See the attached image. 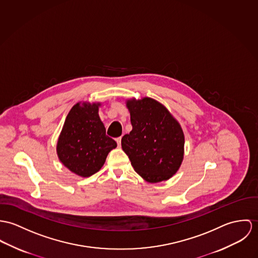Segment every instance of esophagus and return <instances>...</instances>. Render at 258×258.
<instances>
[{
	"instance_id": "esophagus-1",
	"label": "esophagus",
	"mask_w": 258,
	"mask_h": 258,
	"mask_svg": "<svg viewBox=\"0 0 258 258\" xmlns=\"http://www.w3.org/2000/svg\"><path fill=\"white\" fill-rule=\"evenodd\" d=\"M115 141H116V143H117V146H120V143H121V138L119 137V138H117Z\"/></svg>"
}]
</instances>
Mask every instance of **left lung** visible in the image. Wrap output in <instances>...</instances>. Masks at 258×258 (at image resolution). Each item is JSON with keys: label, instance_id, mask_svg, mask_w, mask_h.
Wrapping results in <instances>:
<instances>
[{"label": "left lung", "instance_id": "left-lung-1", "mask_svg": "<svg viewBox=\"0 0 258 258\" xmlns=\"http://www.w3.org/2000/svg\"><path fill=\"white\" fill-rule=\"evenodd\" d=\"M133 130L121 139V147L135 171L157 183L171 178L184 155V134L167 109L151 98L130 100Z\"/></svg>", "mask_w": 258, "mask_h": 258}]
</instances>
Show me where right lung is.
Masks as SVG:
<instances>
[{"instance_id": "right-lung-1", "label": "right lung", "mask_w": 258, "mask_h": 258, "mask_svg": "<svg viewBox=\"0 0 258 258\" xmlns=\"http://www.w3.org/2000/svg\"><path fill=\"white\" fill-rule=\"evenodd\" d=\"M99 106L86 103L73 106L58 139L60 161L70 171L82 177L99 171L109 152L116 147L115 141L106 135L98 115Z\"/></svg>"}]
</instances>
